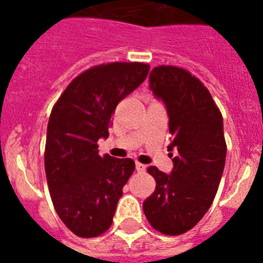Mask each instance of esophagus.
I'll return each instance as SVG.
<instances>
[{"label": "esophagus", "instance_id": "1", "mask_svg": "<svg viewBox=\"0 0 263 263\" xmlns=\"http://www.w3.org/2000/svg\"><path fill=\"white\" fill-rule=\"evenodd\" d=\"M135 165H136V171H138V172H144V171H146V168H147L146 165L140 164V162H136Z\"/></svg>", "mask_w": 263, "mask_h": 263}]
</instances>
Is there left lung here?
<instances>
[{
  "label": "left lung",
  "instance_id": "obj_1",
  "mask_svg": "<svg viewBox=\"0 0 263 263\" xmlns=\"http://www.w3.org/2000/svg\"><path fill=\"white\" fill-rule=\"evenodd\" d=\"M150 90L162 101L169 117L175 150L172 172L150 166L156 191L143 202L152 227L164 235H181L194 228L212 206L225 166L227 144L218 107L199 79L183 68L156 67Z\"/></svg>",
  "mask_w": 263,
  "mask_h": 263
}]
</instances>
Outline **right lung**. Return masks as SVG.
<instances>
[{
    "label": "right lung",
    "mask_w": 263,
    "mask_h": 263,
    "mask_svg": "<svg viewBox=\"0 0 263 263\" xmlns=\"http://www.w3.org/2000/svg\"><path fill=\"white\" fill-rule=\"evenodd\" d=\"M143 63L102 64L80 73L55 102L47 124L45 171L51 200L68 229L95 237L111 225L123 187L135 171L131 158L98 154L117 103L147 78Z\"/></svg>",
    "instance_id": "obj_1"
}]
</instances>
